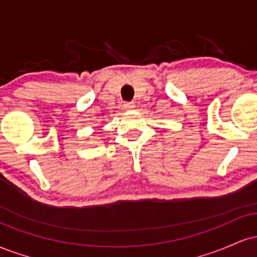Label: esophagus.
<instances>
[{
    "label": "esophagus",
    "mask_w": 257,
    "mask_h": 257,
    "mask_svg": "<svg viewBox=\"0 0 257 257\" xmlns=\"http://www.w3.org/2000/svg\"><path fill=\"white\" fill-rule=\"evenodd\" d=\"M123 107L125 108V110H133V108L135 107V104L134 102H131V101H128V102H124V105H123Z\"/></svg>",
    "instance_id": "esophagus-1"
}]
</instances>
